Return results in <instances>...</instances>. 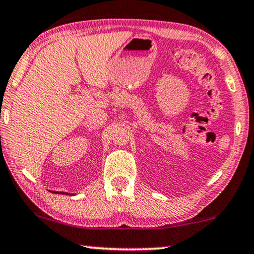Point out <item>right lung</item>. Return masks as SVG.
I'll list each match as a JSON object with an SVG mask.
<instances>
[{
	"label": "right lung",
	"instance_id": "1",
	"mask_svg": "<svg viewBox=\"0 0 254 254\" xmlns=\"http://www.w3.org/2000/svg\"><path fill=\"white\" fill-rule=\"evenodd\" d=\"M59 193H65V192H59Z\"/></svg>",
	"mask_w": 254,
	"mask_h": 254
}]
</instances>
